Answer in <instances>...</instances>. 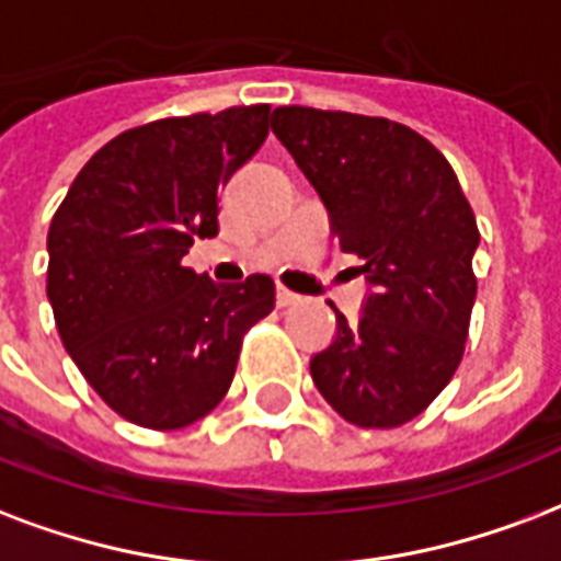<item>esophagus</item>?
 Returning <instances> with one entry per match:
<instances>
[{
	"mask_svg": "<svg viewBox=\"0 0 561 561\" xmlns=\"http://www.w3.org/2000/svg\"><path fill=\"white\" fill-rule=\"evenodd\" d=\"M297 302H299V297L294 294V290H288V288L276 290V306H282V309H288V306H297Z\"/></svg>",
	"mask_w": 561,
	"mask_h": 561,
	"instance_id": "34e87169",
	"label": "esophagus"
}]
</instances>
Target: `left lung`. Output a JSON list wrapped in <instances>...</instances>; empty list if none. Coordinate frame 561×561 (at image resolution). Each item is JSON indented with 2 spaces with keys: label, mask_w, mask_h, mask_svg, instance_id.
I'll use <instances>...</instances> for the list:
<instances>
[{
  "label": "left lung",
  "mask_w": 561,
  "mask_h": 561,
  "mask_svg": "<svg viewBox=\"0 0 561 561\" xmlns=\"http://www.w3.org/2000/svg\"><path fill=\"white\" fill-rule=\"evenodd\" d=\"M273 135L306 173L367 282L358 323L335 311L311 379L344 421L391 430L442 394L465 353L480 229L447 158L409 126L285 105Z\"/></svg>",
  "instance_id": "8db88e82"
}]
</instances>
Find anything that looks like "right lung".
Segmentation results:
<instances>
[{"label":"right lung","instance_id":"1","mask_svg":"<svg viewBox=\"0 0 561 561\" xmlns=\"http://www.w3.org/2000/svg\"><path fill=\"white\" fill-rule=\"evenodd\" d=\"M271 105L167 117L108 140L55 211L46 297L64 347L126 421L182 430L229 391L271 276L217 285L182 267L217 234L220 187L267 138Z\"/></svg>","mask_w":561,"mask_h":561}]
</instances>
